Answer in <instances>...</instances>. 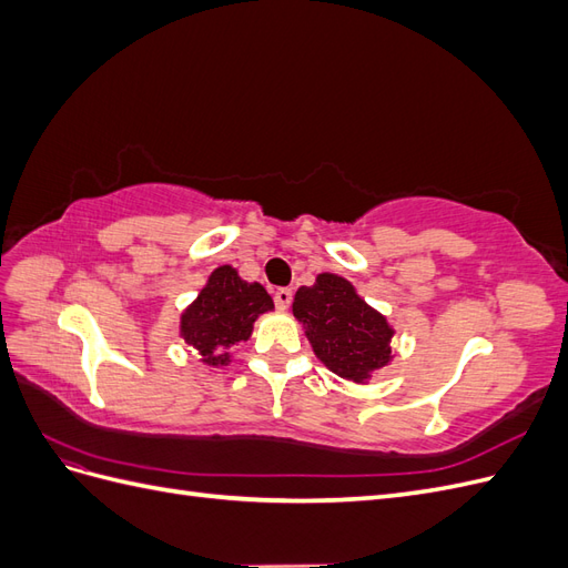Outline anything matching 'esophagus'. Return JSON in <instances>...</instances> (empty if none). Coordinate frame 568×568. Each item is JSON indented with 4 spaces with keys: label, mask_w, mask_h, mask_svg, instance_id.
Listing matches in <instances>:
<instances>
[{
    "label": "esophagus",
    "mask_w": 568,
    "mask_h": 568,
    "mask_svg": "<svg viewBox=\"0 0 568 568\" xmlns=\"http://www.w3.org/2000/svg\"><path fill=\"white\" fill-rule=\"evenodd\" d=\"M291 298H294V291L286 288V286L274 291V305H277L280 311H286V307L291 305Z\"/></svg>",
    "instance_id": "34e87169"
}]
</instances>
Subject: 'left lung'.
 <instances>
[{"mask_svg":"<svg viewBox=\"0 0 568 568\" xmlns=\"http://www.w3.org/2000/svg\"><path fill=\"white\" fill-rule=\"evenodd\" d=\"M294 317L303 322L305 336L324 367L341 379L365 384L390 363L393 326L338 274L322 272L313 286H301Z\"/></svg>","mask_w":568,"mask_h":568,"instance_id":"obj_1","label":"left lung"}]
</instances>
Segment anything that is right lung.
<instances>
[{
	"instance_id": "1",
	"label": "right lung",
	"mask_w": 568,
	"mask_h": 568,
	"mask_svg": "<svg viewBox=\"0 0 568 568\" xmlns=\"http://www.w3.org/2000/svg\"><path fill=\"white\" fill-rule=\"evenodd\" d=\"M272 307L261 284L244 282L232 265H220L182 313L180 336L199 351L203 365L222 367L230 363V351L248 341L253 322Z\"/></svg>"
}]
</instances>
